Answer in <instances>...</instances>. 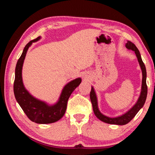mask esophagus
Listing matches in <instances>:
<instances>
[{"label":"esophagus","instance_id":"34e87169","mask_svg":"<svg viewBox=\"0 0 155 155\" xmlns=\"http://www.w3.org/2000/svg\"><path fill=\"white\" fill-rule=\"evenodd\" d=\"M84 78H85V79H86V78H87V77L86 75H84Z\"/></svg>","mask_w":155,"mask_h":155}]
</instances>
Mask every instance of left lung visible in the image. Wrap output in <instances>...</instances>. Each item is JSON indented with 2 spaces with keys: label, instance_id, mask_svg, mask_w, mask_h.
Masks as SVG:
<instances>
[{
  "label": "left lung",
  "instance_id": "1",
  "mask_svg": "<svg viewBox=\"0 0 155 155\" xmlns=\"http://www.w3.org/2000/svg\"><path fill=\"white\" fill-rule=\"evenodd\" d=\"M125 46H126V47L128 49H130V50H132L135 52L136 56L138 58V61L139 62L141 70H142L143 80H142V87H141V93H140V95L139 98V99H138V101L137 102V103L134 104L129 110L126 113L124 114L123 115H122V116L118 117L110 118L107 116H104V115L102 114L99 111V110H98L97 98L96 96V94H95L93 87H92L91 93H90V98H91L92 105H93V109L95 116H96L98 119L101 120V121L108 124L124 125L129 123V122L132 120L134 117H135V115L137 114L138 112L139 111L140 108L143 107V105L146 101V98L147 96L148 88H147V85L146 83L147 71H146L145 65H144V62H143L142 58H141L140 52L139 50H138L137 47L134 45V44H133L132 42H130L129 41H127Z\"/></svg>",
  "mask_w": 155,
  "mask_h": 155
}]
</instances>
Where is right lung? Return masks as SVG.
Masks as SVG:
<instances>
[{
  "label": "right lung",
  "mask_w": 155,
  "mask_h": 155,
  "mask_svg": "<svg viewBox=\"0 0 155 155\" xmlns=\"http://www.w3.org/2000/svg\"><path fill=\"white\" fill-rule=\"evenodd\" d=\"M40 38L41 37H38L29 42L25 46L21 57L17 61L15 68L14 94L16 101L31 121L38 124H49L58 121L64 116L68 98L75 88L81 84V78H76L65 85L58 101L52 106H49L29 94L22 83V68L29 47L32 42H37Z\"/></svg>",
  "instance_id": "add662e5"
}]
</instances>
